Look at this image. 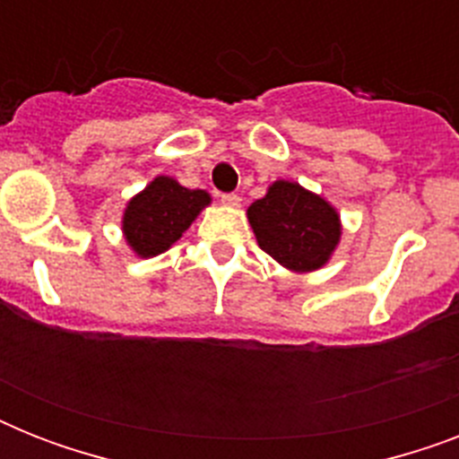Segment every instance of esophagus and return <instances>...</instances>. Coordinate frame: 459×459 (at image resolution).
<instances>
[{"instance_id":"1","label":"esophagus","mask_w":459,"mask_h":459,"mask_svg":"<svg viewBox=\"0 0 459 459\" xmlns=\"http://www.w3.org/2000/svg\"><path fill=\"white\" fill-rule=\"evenodd\" d=\"M221 202L226 204V207H238V204H240V195H236V193L221 195Z\"/></svg>"}]
</instances>
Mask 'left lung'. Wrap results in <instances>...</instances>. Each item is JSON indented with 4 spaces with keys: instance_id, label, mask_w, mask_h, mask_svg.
<instances>
[{
    "instance_id": "left-lung-1",
    "label": "left lung",
    "mask_w": 459,
    "mask_h": 459,
    "mask_svg": "<svg viewBox=\"0 0 459 459\" xmlns=\"http://www.w3.org/2000/svg\"><path fill=\"white\" fill-rule=\"evenodd\" d=\"M259 247L293 273L326 266L341 243L338 209L295 180H273L262 200L247 207Z\"/></svg>"
}]
</instances>
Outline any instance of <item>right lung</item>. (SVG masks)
Instances as JSON below:
<instances>
[{
  "label": "right lung",
  "instance_id": "obj_1",
  "mask_svg": "<svg viewBox=\"0 0 459 459\" xmlns=\"http://www.w3.org/2000/svg\"><path fill=\"white\" fill-rule=\"evenodd\" d=\"M209 204L207 190H190L171 176H157L126 204L121 219L126 245L135 257H157L183 238Z\"/></svg>",
  "mask_w": 459,
  "mask_h": 459
}]
</instances>
